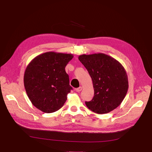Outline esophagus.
<instances>
[{"label": "esophagus", "instance_id": "1", "mask_svg": "<svg viewBox=\"0 0 152 152\" xmlns=\"http://www.w3.org/2000/svg\"><path fill=\"white\" fill-rule=\"evenodd\" d=\"M82 87H78V88H77V89H75V91H76L77 92H80V91H82Z\"/></svg>", "mask_w": 152, "mask_h": 152}]
</instances>
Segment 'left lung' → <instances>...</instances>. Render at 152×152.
I'll list each match as a JSON object with an SVG mask.
<instances>
[{"mask_svg": "<svg viewBox=\"0 0 152 152\" xmlns=\"http://www.w3.org/2000/svg\"><path fill=\"white\" fill-rule=\"evenodd\" d=\"M79 61L88 71L93 80L94 96L87 107L98 114L107 113L122 102L128 90L125 69L115 59L103 53L82 54Z\"/></svg>", "mask_w": 152, "mask_h": 152, "instance_id": "8db88e82", "label": "left lung"}]
</instances>
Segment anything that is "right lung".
<instances>
[{
  "instance_id": "add662e5",
  "label": "right lung",
  "mask_w": 152,
  "mask_h": 152,
  "mask_svg": "<svg viewBox=\"0 0 152 152\" xmlns=\"http://www.w3.org/2000/svg\"><path fill=\"white\" fill-rule=\"evenodd\" d=\"M72 54L47 52L32 59L24 74V86L30 100L45 113L60 109L72 89L65 72Z\"/></svg>"
}]
</instances>
